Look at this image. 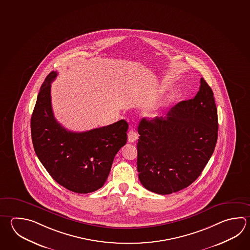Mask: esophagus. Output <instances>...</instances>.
<instances>
[{
  "label": "esophagus",
  "mask_w": 250,
  "mask_h": 250,
  "mask_svg": "<svg viewBox=\"0 0 250 250\" xmlns=\"http://www.w3.org/2000/svg\"><path fill=\"white\" fill-rule=\"evenodd\" d=\"M138 139V133L135 130H130L128 132V142H136Z\"/></svg>",
  "instance_id": "1"
}]
</instances>
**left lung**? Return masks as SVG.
<instances>
[{
  "label": "left lung",
  "mask_w": 250,
  "mask_h": 250,
  "mask_svg": "<svg viewBox=\"0 0 250 250\" xmlns=\"http://www.w3.org/2000/svg\"><path fill=\"white\" fill-rule=\"evenodd\" d=\"M193 99L180 102L166 117L142 118L138 126L137 170L145 188L169 194L201 175L217 144V109L203 78Z\"/></svg>",
  "instance_id": "obj_1"
}]
</instances>
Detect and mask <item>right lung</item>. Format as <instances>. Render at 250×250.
I'll use <instances>...</instances> for the list:
<instances>
[{
	"label": "right lung",
	"mask_w": 250,
	"mask_h": 250,
	"mask_svg": "<svg viewBox=\"0 0 250 250\" xmlns=\"http://www.w3.org/2000/svg\"><path fill=\"white\" fill-rule=\"evenodd\" d=\"M57 71L44 80L31 118L33 147L47 172L74 193H92L108 178L114 157L127 141L128 124L119 120L83 132L62 127L53 114L51 82Z\"/></svg>",
	"instance_id": "add662e5"
}]
</instances>
